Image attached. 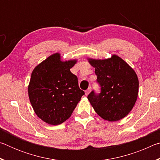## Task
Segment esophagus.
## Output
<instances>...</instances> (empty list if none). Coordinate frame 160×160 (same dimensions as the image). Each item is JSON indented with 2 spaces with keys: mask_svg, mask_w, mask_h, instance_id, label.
Returning <instances> with one entry per match:
<instances>
[{
  "mask_svg": "<svg viewBox=\"0 0 160 160\" xmlns=\"http://www.w3.org/2000/svg\"><path fill=\"white\" fill-rule=\"evenodd\" d=\"M90 91H91V87H89L88 90L85 91V94H86V95H88L89 93L90 92Z\"/></svg>",
  "mask_w": 160,
  "mask_h": 160,
  "instance_id": "obj_1",
  "label": "esophagus"
}]
</instances>
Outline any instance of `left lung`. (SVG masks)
<instances>
[{
  "label": "left lung",
  "instance_id": "1",
  "mask_svg": "<svg viewBox=\"0 0 160 160\" xmlns=\"http://www.w3.org/2000/svg\"><path fill=\"white\" fill-rule=\"evenodd\" d=\"M95 68L100 93L92 90L88 99L94 111L104 120L116 121L131 112L138 94V78L123 59L113 55L105 60L89 59Z\"/></svg>",
  "mask_w": 160,
  "mask_h": 160
}]
</instances>
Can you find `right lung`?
I'll return each mask as SVG.
<instances>
[{
	"instance_id": "add662e5",
	"label": "right lung",
	"mask_w": 160,
	"mask_h": 160,
	"mask_svg": "<svg viewBox=\"0 0 160 160\" xmlns=\"http://www.w3.org/2000/svg\"><path fill=\"white\" fill-rule=\"evenodd\" d=\"M76 61H61L54 53L35 68L28 86L34 112L51 125H58L70 118L85 92L78 77L70 72Z\"/></svg>"
}]
</instances>
